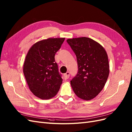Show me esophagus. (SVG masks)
Instances as JSON below:
<instances>
[{"instance_id": "34e87169", "label": "esophagus", "mask_w": 132, "mask_h": 132, "mask_svg": "<svg viewBox=\"0 0 132 132\" xmlns=\"http://www.w3.org/2000/svg\"><path fill=\"white\" fill-rule=\"evenodd\" d=\"M69 76H70V73H69V71H67L66 73L64 74V78L65 79H68L69 78Z\"/></svg>"}]
</instances>
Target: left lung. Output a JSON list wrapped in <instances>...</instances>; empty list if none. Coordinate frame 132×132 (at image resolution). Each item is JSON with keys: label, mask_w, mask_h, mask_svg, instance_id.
I'll return each mask as SVG.
<instances>
[{"label": "left lung", "mask_w": 132, "mask_h": 132, "mask_svg": "<svg viewBox=\"0 0 132 132\" xmlns=\"http://www.w3.org/2000/svg\"><path fill=\"white\" fill-rule=\"evenodd\" d=\"M67 42L77 56L78 71L70 81L76 95L90 100L100 93L109 77L107 54L100 44L88 37L68 39Z\"/></svg>", "instance_id": "left-lung-1"}]
</instances>
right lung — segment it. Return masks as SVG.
Listing matches in <instances>:
<instances>
[{
    "instance_id": "right-lung-1",
    "label": "right lung",
    "mask_w": 132,
    "mask_h": 132,
    "mask_svg": "<svg viewBox=\"0 0 132 132\" xmlns=\"http://www.w3.org/2000/svg\"><path fill=\"white\" fill-rule=\"evenodd\" d=\"M65 38H49L32 46L26 56L23 72L30 91L42 100L57 95L63 79L54 56Z\"/></svg>"
}]
</instances>
